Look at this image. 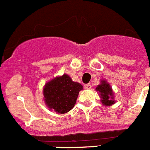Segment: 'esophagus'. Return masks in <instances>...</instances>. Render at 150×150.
Here are the masks:
<instances>
[{"instance_id":"1","label":"esophagus","mask_w":150,"mask_h":150,"mask_svg":"<svg viewBox=\"0 0 150 150\" xmlns=\"http://www.w3.org/2000/svg\"><path fill=\"white\" fill-rule=\"evenodd\" d=\"M84 87H85V88H86V89H90V88H92V86H91V85H90V84H86Z\"/></svg>"}]
</instances>
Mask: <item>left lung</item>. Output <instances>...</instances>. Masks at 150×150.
Returning <instances> with one entry per match:
<instances>
[{"label": "left lung", "mask_w": 150, "mask_h": 150, "mask_svg": "<svg viewBox=\"0 0 150 150\" xmlns=\"http://www.w3.org/2000/svg\"><path fill=\"white\" fill-rule=\"evenodd\" d=\"M96 91L100 97V102L105 106H110L115 103L114 92L106 80L102 79L100 84L96 86Z\"/></svg>", "instance_id": "8db88e82"}]
</instances>
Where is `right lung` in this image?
Wrapping results in <instances>:
<instances>
[{"label":"right lung","mask_w":150,"mask_h":150,"mask_svg":"<svg viewBox=\"0 0 150 150\" xmlns=\"http://www.w3.org/2000/svg\"><path fill=\"white\" fill-rule=\"evenodd\" d=\"M83 86L67 74L53 78L43 88L44 101L49 110L64 114L73 109Z\"/></svg>","instance_id":"right-lung-1"}]
</instances>
